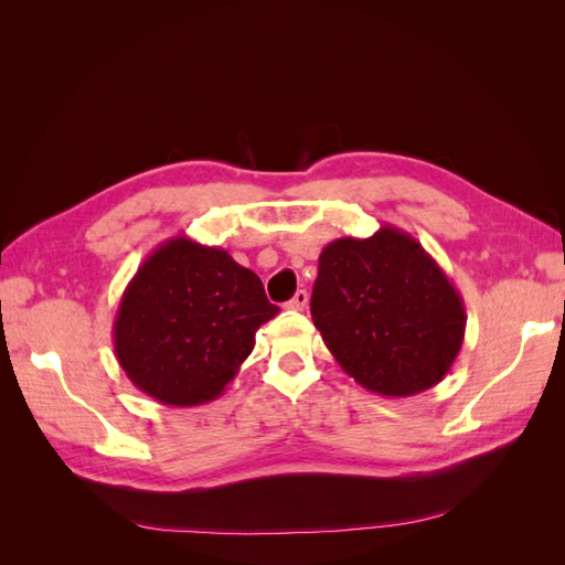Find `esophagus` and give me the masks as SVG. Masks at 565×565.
<instances>
[{
  "label": "esophagus",
  "mask_w": 565,
  "mask_h": 565,
  "mask_svg": "<svg viewBox=\"0 0 565 565\" xmlns=\"http://www.w3.org/2000/svg\"><path fill=\"white\" fill-rule=\"evenodd\" d=\"M306 303H309V292H306V289H299V292L287 301V309H292V311H303L306 309Z\"/></svg>",
  "instance_id": "34e87169"
}]
</instances>
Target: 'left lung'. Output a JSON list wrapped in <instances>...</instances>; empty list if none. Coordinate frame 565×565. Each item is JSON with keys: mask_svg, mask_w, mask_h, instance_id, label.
<instances>
[{"mask_svg": "<svg viewBox=\"0 0 565 565\" xmlns=\"http://www.w3.org/2000/svg\"><path fill=\"white\" fill-rule=\"evenodd\" d=\"M311 316L341 370L386 398L436 386L467 328L455 285L419 241L396 226L324 245Z\"/></svg>", "mask_w": 565, "mask_h": 565, "instance_id": "8db88e82", "label": "left lung"}]
</instances>
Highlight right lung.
Instances as JSON below:
<instances>
[{
    "mask_svg": "<svg viewBox=\"0 0 565 565\" xmlns=\"http://www.w3.org/2000/svg\"><path fill=\"white\" fill-rule=\"evenodd\" d=\"M254 270L221 247L177 235L129 280L113 322L117 363L162 405H204L226 391L278 316Z\"/></svg>",
    "mask_w": 565,
    "mask_h": 565,
    "instance_id": "right-lung-1",
    "label": "right lung"
}]
</instances>
